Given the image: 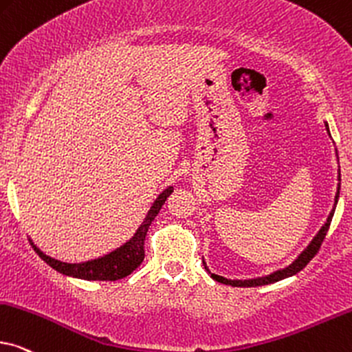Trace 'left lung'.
<instances>
[{
	"label": "left lung",
	"mask_w": 352,
	"mask_h": 352,
	"mask_svg": "<svg viewBox=\"0 0 352 352\" xmlns=\"http://www.w3.org/2000/svg\"><path fill=\"white\" fill-rule=\"evenodd\" d=\"M327 127V132L330 134V129H328V124H325ZM338 155V152H336ZM338 190H336V195H335V205H333V210L330 212V215H328L325 225H323L320 230H318V232L316 236H314V239L310 241L307 248H305L302 252H300L298 255V258L294 260L293 263H289V265L281 268V270H276L270 273V275H265V276H258V278H250V280H228V278L225 276H220V275H215V273H212L208 270L207 263H205L204 260V267L205 270H207L210 273V276L213 278V280L218 281V283H223V285H230V286H263V285H270V283H276L280 280H285V278H289L296 275V273H299L302 268L307 265V263L312 260L314 257H316V254L318 252V249H320V245L323 243V239H325L327 236V231L328 228H330V223H331V218H333V213H335V208H336V204H338V197H340V186H341V175L340 171H338Z\"/></svg>",
	"instance_id": "obj_1"
}]
</instances>
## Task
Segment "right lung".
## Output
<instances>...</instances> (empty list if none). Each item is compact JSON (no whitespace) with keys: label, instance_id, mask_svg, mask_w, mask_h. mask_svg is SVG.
Masks as SVG:
<instances>
[{"label":"right lung","instance_id":"obj_1","mask_svg":"<svg viewBox=\"0 0 352 352\" xmlns=\"http://www.w3.org/2000/svg\"><path fill=\"white\" fill-rule=\"evenodd\" d=\"M171 192H173V186L166 187V189L163 190V192L157 197V200L152 204L147 217L144 218L142 225L139 226V230L135 231V234L132 236L127 243L122 244L121 248H118L113 250V252L103 255V257L87 260V262H82V263H67V262H61V260L48 257V255L43 254L42 250L32 243V241L30 244L43 262H47L50 267L66 276L80 278V280H87V281L121 280V278L131 275V273L144 262L145 236H147L150 225H152L155 217L158 215V212L162 210L163 204H165V200L168 197H170Z\"/></svg>","mask_w":352,"mask_h":352}]
</instances>
